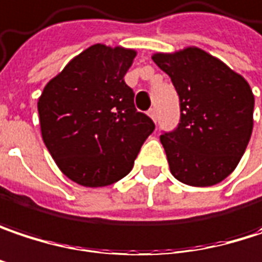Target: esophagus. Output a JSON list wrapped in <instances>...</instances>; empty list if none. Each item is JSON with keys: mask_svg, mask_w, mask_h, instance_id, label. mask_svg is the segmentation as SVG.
<instances>
[{"mask_svg": "<svg viewBox=\"0 0 262 262\" xmlns=\"http://www.w3.org/2000/svg\"><path fill=\"white\" fill-rule=\"evenodd\" d=\"M148 115L151 117V120H153L155 123H156V121H157V112H156L155 107H151V109L148 111Z\"/></svg>", "mask_w": 262, "mask_h": 262, "instance_id": "obj_1", "label": "esophagus"}]
</instances>
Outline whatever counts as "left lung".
<instances>
[{
    "label": "left lung",
    "mask_w": 262,
    "mask_h": 262,
    "mask_svg": "<svg viewBox=\"0 0 262 262\" xmlns=\"http://www.w3.org/2000/svg\"><path fill=\"white\" fill-rule=\"evenodd\" d=\"M151 58L180 97L177 129L160 135L171 174L195 187L221 183L249 144L255 105L249 83L195 46Z\"/></svg>",
    "instance_id": "1"
}]
</instances>
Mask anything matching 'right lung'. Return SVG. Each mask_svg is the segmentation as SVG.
Wrapping results in <instances>:
<instances>
[{
    "mask_svg": "<svg viewBox=\"0 0 262 262\" xmlns=\"http://www.w3.org/2000/svg\"><path fill=\"white\" fill-rule=\"evenodd\" d=\"M135 57L133 49L93 45L38 97L43 142L61 172L81 186L103 187L126 177L155 130L124 82Z\"/></svg>",
    "mask_w": 262,
    "mask_h": 262,
    "instance_id": "right-lung-1",
    "label": "right lung"
}]
</instances>
